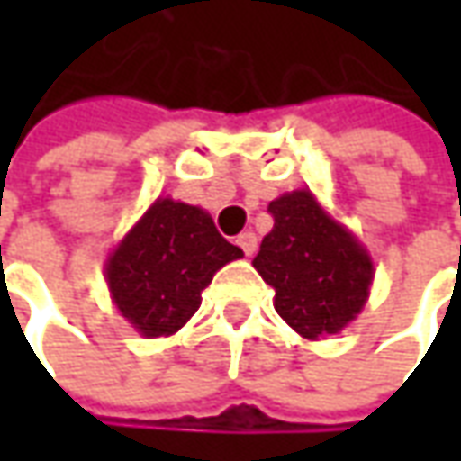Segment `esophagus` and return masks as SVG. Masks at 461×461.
I'll return each mask as SVG.
<instances>
[{
	"mask_svg": "<svg viewBox=\"0 0 461 461\" xmlns=\"http://www.w3.org/2000/svg\"><path fill=\"white\" fill-rule=\"evenodd\" d=\"M236 243L240 246V251L246 254V257H254V251H257V236L254 233H240Z\"/></svg>",
	"mask_w": 461,
	"mask_h": 461,
	"instance_id": "esophagus-1",
	"label": "esophagus"
}]
</instances>
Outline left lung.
<instances>
[{
	"mask_svg": "<svg viewBox=\"0 0 461 461\" xmlns=\"http://www.w3.org/2000/svg\"><path fill=\"white\" fill-rule=\"evenodd\" d=\"M269 215L275 228L254 267L275 287L276 312L305 339L339 333L369 294L366 251L305 189L269 203Z\"/></svg>",
	"mask_w": 461,
	"mask_h": 461,
	"instance_id": "left-lung-1",
	"label": "left lung"
}]
</instances>
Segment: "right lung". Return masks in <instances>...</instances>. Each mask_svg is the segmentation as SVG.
Here are the masks:
<instances>
[{
  "mask_svg": "<svg viewBox=\"0 0 461 461\" xmlns=\"http://www.w3.org/2000/svg\"><path fill=\"white\" fill-rule=\"evenodd\" d=\"M240 257L200 207L156 200L107 258V285L143 336H171L197 312L212 275Z\"/></svg>",
  "mask_w": 461,
  "mask_h": 461,
  "instance_id": "obj_1",
  "label": "right lung"
}]
</instances>
